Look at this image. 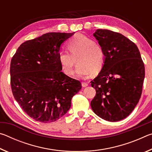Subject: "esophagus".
<instances>
[{"label":"esophagus","instance_id":"obj_1","mask_svg":"<svg viewBox=\"0 0 152 152\" xmlns=\"http://www.w3.org/2000/svg\"><path fill=\"white\" fill-rule=\"evenodd\" d=\"M88 85V84L87 83V82H82V87H86Z\"/></svg>","mask_w":152,"mask_h":152}]
</instances>
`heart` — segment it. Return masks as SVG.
Segmentation results:
<instances>
[{
	"label": "heart",
	"instance_id": "1",
	"mask_svg": "<svg viewBox=\"0 0 152 152\" xmlns=\"http://www.w3.org/2000/svg\"><path fill=\"white\" fill-rule=\"evenodd\" d=\"M67 48L69 51H60L58 60L64 73L72 75L74 67L76 61V75L86 78L92 73H99L103 68L105 53L102 46L99 43L86 36L77 34L68 41ZM77 61H76V59Z\"/></svg>",
	"mask_w": 152,
	"mask_h": 152
}]
</instances>
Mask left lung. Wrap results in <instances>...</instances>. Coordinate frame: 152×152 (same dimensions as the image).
<instances>
[{"label": "left lung", "instance_id": "1", "mask_svg": "<svg viewBox=\"0 0 152 152\" xmlns=\"http://www.w3.org/2000/svg\"><path fill=\"white\" fill-rule=\"evenodd\" d=\"M94 36L104 49V66L91 82L96 95L91 105L95 114L108 121H119L140 101L145 67L139 49L121 33L97 29Z\"/></svg>", "mask_w": 152, "mask_h": 152}]
</instances>
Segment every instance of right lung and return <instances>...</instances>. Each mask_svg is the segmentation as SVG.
<instances>
[{
  "label": "right lung",
  "mask_w": 152,
  "mask_h": 152,
  "mask_svg": "<svg viewBox=\"0 0 152 152\" xmlns=\"http://www.w3.org/2000/svg\"><path fill=\"white\" fill-rule=\"evenodd\" d=\"M74 33H48L18 48L10 67L15 99L32 119L51 123L71 107L72 97L82 88L80 82L66 76L59 62L61 43Z\"/></svg>",
  "instance_id": "add662e5"
}]
</instances>
